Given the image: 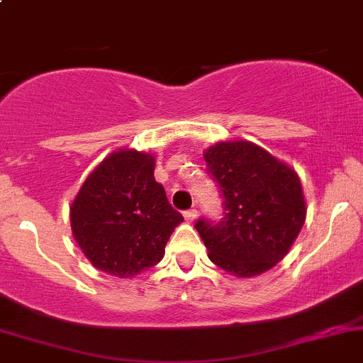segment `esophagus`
Instances as JSON below:
<instances>
[{"label": "esophagus", "instance_id": "34e87169", "mask_svg": "<svg viewBox=\"0 0 363 363\" xmlns=\"http://www.w3.org/2000/svg\"><path fill=\"white\" fill-rule=\"evenodd\" d=\"M184 218L188 223H193L196 218H199V211H196V208H189V211L184 212Z\"/></svg>", "mask_w": 363, "mask_h": 363}]
</instances>
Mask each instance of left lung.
<instances>
[{"instance_id":"8db88e82","label":"left lung","mask_w":363,"mask_h":363,"mask_svg":"<svg viewBox=\"0 0 363 363\" xmlns=\"http://www.w3.org/2000/svg\"><path fill=\"white\" fill-rule=\"evenodd\" d=\"M219 184L225 216L199 219L208 259L237 277L272 269L294 246L306 221V200L296 172L247 140L218 142L203 152Z\"/></svg>"}]
</instances>
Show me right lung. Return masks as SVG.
Instances as JSON below:
<instances>
[{
  "mask_svg": "<svg viewBox=\"0 0 363 363\" xmlns=\"http://www.w3.org/2000/svg\"><path fill=\"white\" fill-rule=\"evenodd\" d=\"M182 221L156 182L155 156L135 149H119L101 161L69 207L73 237L84 256L123 279L160 263Z\"/></svg>",
  "mask_w": 363,
  "mask_h": 363,
  "instance_id": "1",
  "label": "right lung"
}]
</instances>
